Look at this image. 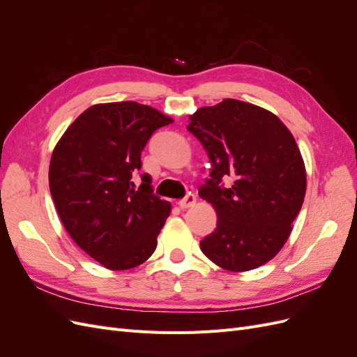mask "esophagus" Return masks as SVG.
I'll return each mask as SVG.
<instances>
[{"instance_id":"1","label":"esophagus","mask_w":357,"mask_h":357,"mask_svg":"<svg viewBox=\"0 0 357 357\" xmlns=\"http://www.w3.org/2000/svg\"><path fill=\"white\" fill-rule=\"evenodd\" d=\"M195 202H197V197L193 195V193H189V195H186L185 198L178 201V207L185 210V208L192 207V205H195Z\"/></svg>"}]
</instances>
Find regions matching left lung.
<instances>
[{"mask_svg": "<svg viewBox=\"0 0 357 357\" xmlns=\"http://www.w3.org/2000/svg\"><path fill=\"white\" fill-rule=\"evenodd\" d=\"M189 132L213 169L199 197L218 213L202 253L232 273L250 271L282 250L305 198L307 172L294 135L262 107L226 98L189 116ZM231 177L233 186H220Z\"/></svg>", "mask_w": 357, "mask_h": 357, "instance_id": "1", "label": "left lung"}]
</instances>
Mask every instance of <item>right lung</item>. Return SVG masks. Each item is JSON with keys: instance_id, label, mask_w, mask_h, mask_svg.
<instances>
[{"instance_id": "obj_1", "label": "right lung", "mask_w": 357, "mask_h": 357, "mask_svg": "<svg viewBox=\"0 0 357 357\" xmlns=\"http://www.w3.org/2000/svg\"><path fill=\"white\" fill-rule=\"evenodd\" d=\"M172 119L135 101L95 104L67 128L53 149L49 188L59 219L84 253L112 271L146 262L171 204L153 195L142 152L158 128Z\"/></svg>"}]
</instances>
